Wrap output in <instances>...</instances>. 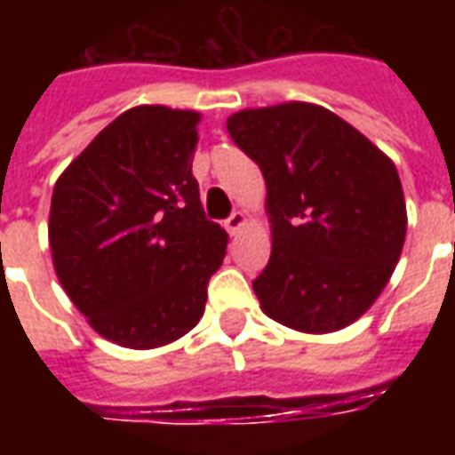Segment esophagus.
I'll return each instance as SVG.
<instances>
[{"label":"esophagus","instance_id":"34e87169","mask_svg":"<svg viewBox=\"0 0 455 455\" xmlns=\"http://www.w3.org/2000/svg\"><path fill=\"white\" fill-rule=\"evenodd\" d=\"M246 224H248L246 214H243V212H234V214L227 219V231L228 234H238V231L246 227Z\"/></svg>","mask_w":455,"mask_h":455}]
</instances>
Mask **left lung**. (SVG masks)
<instances>
[{"mask_svg": "<svg viewBox=\"0 0 455 455\" xmlns=\"http://www.w3.org/2000/svg\"><path fill=\"white\" fill-rule=\"evenodd\" d=\"M227 129L266 178L273 251L253 280L260 309L305 334L353 324L385 290L404 246L395 163L319 104L243 109Z\"/></svg>", "mask_w": 455, "mask_h": 455, "instance_id": "left-lung-1", "label": "left lung"}]
</instances>
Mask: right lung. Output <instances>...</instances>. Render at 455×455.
I'll return each mask as SVG.
<instances>
[{"mask_svg": "<svg viewBox=\"0 0 455 455\" xmlns=\"http://www.w3.org/2000/svg\"><path fill=\"white\" fill-rule=\"evenodd\" d=\"M197 112L140 104L102 129L53 188L55 275L94 331L124 348L178 341L227 256L192 175Z\"/></svg>", "mask_w": 455, "mask_h": 455, "instance_id": "right-lung-1", "label": "right lung"}]
</instances>
